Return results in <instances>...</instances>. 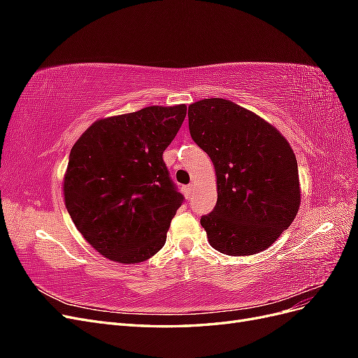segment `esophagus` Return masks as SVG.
I'll return each mask as SVG.
<instances>
[{
    "mask_svg": "<svg viewBox=\"0 0 358 358\" xmlns=\"http://www.w3.org/2000/svg\"><path fill=\"white\" fill-rule=\"evenodd\" d=\"M192 188H194L192 183H191V185H187V187H183V188H182V189H183V194H185V197H187V199H191Z\"/></svg>",
    "mask_w": 358,
    "mask_h": 358,
    "instance_id": "34e87169",
    "label": "esophagus"
}]
</instances>
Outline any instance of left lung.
<instances>
[{"label": "left lung", "mask_w": 358, "mask_h": 358, "mask_svg": "<svg viewBox=\"0 0 358 358\" xmlns=\"http://www.w3.org/2000/svg\"><path fill=\"white\" fill-rule=\"evenodd\" d=\"M188 121L215 167L218 200L200 220L210 246L234 257L264 251L300 208L294 150L262 116L224 99L189 104Z\"/></svg>", "instance_id": "8db88e82"}]
</instances>
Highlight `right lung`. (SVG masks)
I'll list each match as a JSON object with an SVG mask.
<instances>
[{
	"mask_svg": "<svg viewBox=\"0 0 358 358\" xmlns=\"http://www.w3.org/2000/svg\"><path fill=\"white\" fill-rule=\"evenodd\" d=\"M185 116V104L149 106L99 119L73 145L64 200L76 229L103 257L136 264L164 246L183 197L162 152Z\"/></svg>",
	"mask_w": 358,
	"mask_h": 358,
	"instance_id": "add662e5",
	"label": "right lung"
}]
</instances>
